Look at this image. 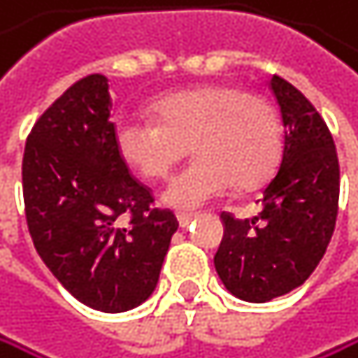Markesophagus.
<instances>
[{"label":"esophagus","mask_w":358,"mask_h":358,"mask_svg":"<svg viewBox=\"0 0 358 358\" xmlns=\"http://www.w3.org/2000/svg\"><path fill=\"white\" fill-rule=\"evenodd\" d=\"M194 220H196V215H194V213H179V215H177V222H179V226H181V228L189 226Z\"/></svg>","instance_id":"obj_1"}]
</instances>
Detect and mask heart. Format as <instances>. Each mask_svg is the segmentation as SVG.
<instances>
[{
  "mask_svg": "<svg viewBox=\"0 0 358 358\" xmlns=\"http://www.w3.org/2000/svg\"><path fill=\"white\" fill-rule=\"evenodd\" d=\"M155 119L115 123L119 157L145 179H166L192 151L199 155L166 187L164 203L196 211L232 187L252 189L271 177L282 153L275 106L243 87L215 83L171 92L153 102Z\"/></svg>",
  "mask_w": 358,
  "mask_h": 358,
  "instance_id": "b5f03b06",
  "label": "heart"
}]
</instances>
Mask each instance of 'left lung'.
I'll return each mask as SVG.
<instances>
[{
	"mask_svg": "<svg viewBox=\"0 0 358 358\" xmlns=\"http://www.w3.org/2000/svg\"><path fill=\"white\" fill-rule=\"evenodd\" d=\"M269 87L284 121L282 162L262 187L258 215L222 213L224 239L213 258L224 286L252 303L282 296L312 275L339 203V162L324 119L288 80L273 76Z\"/></svg>",
	"mask_w": 358,
	"mask_h": 358,
	"instance_id": "obj_1",
	"label": "left lung"
}]
</instances>
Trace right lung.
I'll list each match as a JSON object with an SVG mask.
<instances>
[{
    "mask_svg": "<svg viewBox=\"0 0 358 358\" xmlns=\"http://www.w3.org/2000/svg\"><path fill=\"white\" fill-rule=\"evenodd\" d=\"M110 106L106 76L89 74L40 115L25 145L23 199L50 273L85 306L117 314L149 299L179 222L153 207L119 157Z\"/></svg>",
    "mask_w": 358,
    "mask_h": 358,
    "instance_id": "obj_1",
    "label": "right lung"
}]
</instances>
